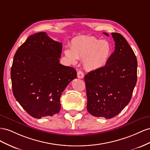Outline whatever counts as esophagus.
<instances>
[{
	"mask_svg": "<svg viewBox=\"0 0 150 150\" xmlns=\"http://www.w3.org/2000/svg\"><path fill=\"white\" fill-rule=\"evenodd\" d=\"M77 76H78V78H79V79H83V76H84V74H83V71L79 70L77 72Z\"/></svg>",
	"mask_w": 150,
	"mask_h": 150,
	"instance_id": "esophagus-1",
	"label": "esophagus"
}]
</instances>
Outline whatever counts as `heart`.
Masks as SVG:
<instances>
[{"label": "heart", "instance_id": "heart-1", "mask_svg": "<svg viewBox=\"0 0 150 150\" xmlns=\"http://www.w3.org/2000/svg\"><path fill=\"white\" fill-rule=\"evenodd\" d=\"M71 49L65 51L68 59L75 64L77 58L83 59L84 67L88 70L103 68L112 53V46L109 41L89 36L76 38L71 42Z\"/></svg>", "mask_w": 150, "mask_h": 150}]
</instances>
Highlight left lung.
<instances>
[{"mask_svg":"<svg viewBox=\"0 0 150 150\" xmlns=\"http://www.w3.org/2000/svg\"><path fill=\"white\" fill-rule=\"evenodd\" d=\"M112 36L115 50L108 63L84 78L88 112L105 119L117 115L129 104L137 82L138 62L133 50L121 34Z\"/></svg>","mask_w":150,"mask_h":150,"instance_id":"8db88e82","label":"left lung"}]
</instances>
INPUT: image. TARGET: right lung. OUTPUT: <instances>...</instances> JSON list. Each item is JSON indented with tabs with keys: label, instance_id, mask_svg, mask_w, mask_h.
I'll return each instance as SVG.
<instances>
[{
	"label": "right lung",
	"instance_id": "right-lung-1",
	"mask_svg": "<svg viewBox=\"0 0 150 150\" xmlns=\"http://www.w3.org/2000/svg\"><path fill=\"white\" fill-rule=\"evenodd\" d=\"M62 50V42L40 32L28 37L14 55L11 71L12 92L33 117L58 114L63 92L76 77L74 68L59 63Z\"/></svg>",
	"mask_w": 150,
	"mask_h": 150
}]
</instances>
